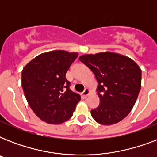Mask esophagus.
<instances>
[{"instance_id":"obj_1","label":"esophagus","mask_w":157,"mask_h":157,"mask_svg":"<svg viewBox=\"0 0 157 157\" xmlns=\"http://www.w3.org/2000/svg\"><path fill=\"white\" fill-rule=\"evenodd\" d=\"M89 93H90V90H89V89L86 88L85 90H84L83 92H82V95H83L84 97H86V96L89 94Z\"/></svg>"}]
</instances>
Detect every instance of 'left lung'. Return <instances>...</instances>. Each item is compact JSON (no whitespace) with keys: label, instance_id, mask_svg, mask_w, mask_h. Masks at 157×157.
Returning <instances> with one entry per match:
<instances>
[{"label":"left lung","instance_id":"8db88e82","mask_svg":"<svg viewBox=\"0 0 157 157\" xmlns=\"http://www.w3.org/2000/svg\"><path fill=\"white\" fill-rule=\"evenodd\" d=\"M94 74L100 104L91 116L101 124L123 120L134 107L141 88V69L128 57L112 52L85 54L79 58Z\"/></svg>","mask_w":157,"mask_h":157}]
</instances>
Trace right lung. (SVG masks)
I'll return each instance as SVG.
<instances>
[{"instance_id":"obj_1","label":"right lung","mask_w":157,"mask_h":157,"mask_svg":"<svg viewBox=\"0 0 157 157\" xmlns=\"http://www.w3.org/2000/svg\"><path fill=\"white\" fill-rule=\"evenodd\" d=\"M77 53L54 50L40 54L22 71V87L28 104L40 120L61 124L71 117L81 100L70 89L66 73Z\"/></svg>"}]
</instances>
